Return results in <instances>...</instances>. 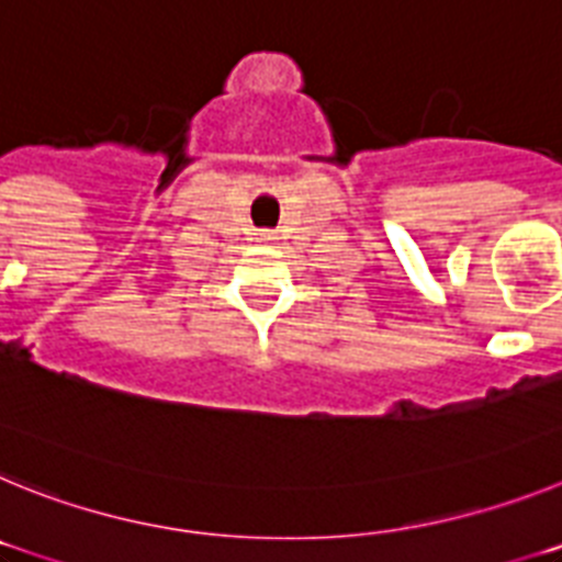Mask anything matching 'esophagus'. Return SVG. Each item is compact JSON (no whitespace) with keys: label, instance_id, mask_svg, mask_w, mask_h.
Returning <instances> with one entry per match:
<instances>
[{"label":"esophagus","instance_id":"obj_1","mask_svg":"<svg viewBox=\"0 0 562 562\" xmlns=\"http://www.w3.org/2000/svg\"><path fill=\"white\" fill-rule=\"evenodd\" d=\"M261 238H265V241H270L272 236H270V233H261Z\"/></svg>","mask_w":562,"mask_h":562}]
</instances>
